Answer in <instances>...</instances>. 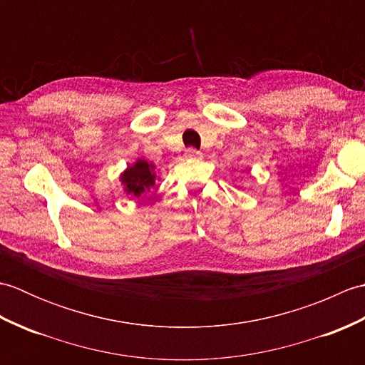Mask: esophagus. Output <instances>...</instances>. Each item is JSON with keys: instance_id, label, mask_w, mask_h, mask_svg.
Instances as JSON below:
<instances>
[{"instance_id": "obj_1", "label": "esophagus", "mask_w": 365, "mask_h": 365, "mask_svg": "<svg viewBox=\"0 0 365 365\" xmlns=\"http://www.w3.org/2000/svg\"><path fill=\"white\" fill-rule=\"evenodd\" d=\"M200 155L202 153L196 149H192V147H190V149L187 150V157H190V158H200Z\"/></svg>"}]
</instances>
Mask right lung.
<instances>
[{"instance_id": "add662e5", "label": "right lung", "mask_w": 365, "mask_h": 365, "mask_svg": "<svg viewBox=\"0 0 365 365\" xmlns=\"http://www.w3.org/2000/svg\"><path fill=\"white\" fill-rule=\"evenodd\" d=\"M155 166L152 163L139 158L133 165L128 166L120 175V182L123 183L127 195L133 197H141L147 191H150L157 182Z\"/></svg>"}]
</instances>
